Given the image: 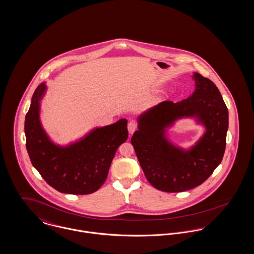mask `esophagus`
<instances>
[{
    "mask_svg": "<svg viewBox=\"0 0 254 254\" xmlns=\"http://www.w3.org/2000/svg\"><path fill=\"white\" fill-rule=\"evenodd\" d=\"M127 128H128V131H129V133L130 134H132L135 130L137 129V124L135 122H133V121H131V122H129L128 123V125H127Z\"/></svg>",
    "mask_w": 254,
    "mask_h": 254,
    "instance_id": "1",
    "label": "esophagus"
}]
</instances>
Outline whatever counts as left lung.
<instances>
[{
  "instance_id": "left-lung-1",
  "label": "left lung",
  "mask_w": 254,
  "mask_h": 254,
  "mask_svg": "<svg viewBox=\"0 0 254 254\" xmlns=\"http://www.w3.org/2000/svg\"><path fill=\"white\" fill-rule=\"evenodd\" d=\"M194 92L182 101H162L137 118L131 137L137 158L149 183L165 192H182L204 183L219 165L226 146L228 109L215 83L194 72ZM191 117L205 127L189 149L172 143L168 128Z\"/></svg>"
}]
</instances>
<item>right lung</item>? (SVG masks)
<instances>
[{
  "label": "right lung",
  "mask_w": 254,
  "mask_h": 254,
  "mask_svg": "<svg viewBox=\"0 0 254 254\" xmlns=\"http://www.w3.org/2000/svg\"><path fill=\"white\" fill-rule=\"evenodd\" d=\"M45 83L36 89L25 118L26 148L33 166L53 189L68 194H90L104 184L119 146L128 136L127 120L96 127L66 146L54 143L43 129L39 113Z\"/></svg>",
  "instance_id": "obj_1"
}]
</instances>
